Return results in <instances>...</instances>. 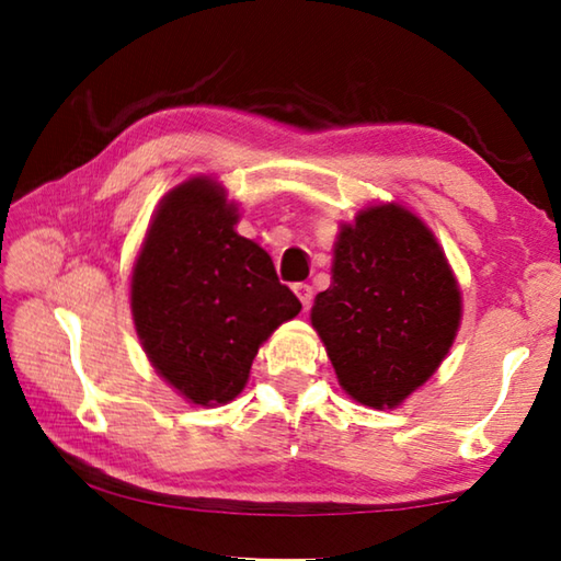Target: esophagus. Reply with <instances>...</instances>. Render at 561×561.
<instances>
[{"label": "esophagus", "mask_w": 561, "mask_h": 561, "mask_svg": "<svg viewBox=\"0 0 561 561\" xmlns=\"http://www.w3.org/2000/svg\"><path fill=\"white\" fill-rule=\"evenodd\" d=\"M294 294L299 297L304 309H309L311 301H314V287L311 284H294Z\"/></svg>", "instance_id": "1"}]
</instances>
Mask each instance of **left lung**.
Segmentation results:
<instances>
[{
	"label": "left lung",
	"instance_id": "1",
	"mask_svg": "<svg viewBox=\"0 0 561 561\" xmlns=\"http://www.w3.org/2000/svg\"><path fill=\"white\" fill-rule=\"evenodd\" d=\"M311 324L358 403L393 408L428 381L460 324V291L433 232L398 205L341 227L334 282Z\"/></svg>",
	"mask_w": 561,
	"mask_h": 561
}]
</instances>
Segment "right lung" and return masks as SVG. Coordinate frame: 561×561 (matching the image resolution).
<instances>
[{"label": "right lung", "mask_w": 561, "mask_h": 561, "mask_svg": "<svg viewBox=\"0 0 561 561\" xmlns=\"http://www.w3.org/2000/svg\"><path fill=\"white\" fill-rule=\"evenodd\" d=\"M234 225L213 180H187L160 203L133 267L130 307L150 364L197 405L232 401L262 341L301 309Z\"/></svg>", "instance_id": "1"}]
</instances>
